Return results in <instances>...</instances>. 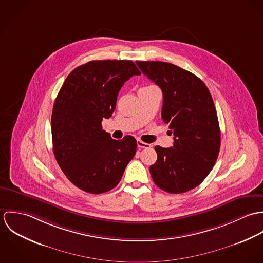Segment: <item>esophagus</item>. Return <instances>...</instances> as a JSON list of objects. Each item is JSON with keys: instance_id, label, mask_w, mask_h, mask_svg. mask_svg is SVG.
Listing matches in <instances>:
<instances>
[{"instance_id": "1", "label": "esophagus", "mask_w": 263, "mask_h": 263, "mask_svg": "<svg viewBox=\"0 0 263 263\" xmlns=\"http://www.w3.org/2000/svg\"><path fill=\"white\" fill-rule=\"evenodd\" d=\"M137 144H138V147L141 148V149H149V148H151L150 144L144 143V142L141 141V140H138V141H137Z\"/></svg>"}]
</instances>
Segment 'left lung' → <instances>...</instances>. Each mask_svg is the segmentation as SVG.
Listing matches in <instances>:
<instances>
[{"label":"left lung","instance_id":"1","mask_svg":"<svg viewBox=\"0 0 263 263\" xmlns=\"http://www.w3.org/2000/svg\"><path fill=\"white\" fill-rule=\"evenodd\" d=\"M144 75L163 92L162 119L174 136L171 148L156 146L150 167L155 184L169 193H183L199 185L213 169L220 152L217 110L205 84L173 64L137 62Z\"/></svg>","mask_w":263,"mask_h":263}]
</instances>
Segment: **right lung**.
Returning <instances> with one entry per match:
<instances>
[{
  "label": "right lung",
  "mask_w": 263,
  "mask_h": 263,
  "mask_svg": "<svg viewBox=\"0 0 263 263\" xmlns=\"http://www.w3.org/2000/svg\"><path fill=\"white\" fill-rule=\"evenodd\" d=\"M134 75L141 72L132 61H91L70 73L57 96L51 114L53 154L67 178L86 192L115 187L135 157L134 137L113 140L101 124L114 111L120 88Z\"/></svg>",
  "instance_id": "1"
}]
</instances>
